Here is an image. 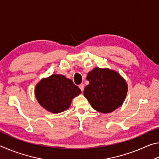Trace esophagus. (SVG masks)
Here are the masks:
<instances>
[{"instance_id": "esophagus-1", "label": "esophagus", "mask_w": 159, "mask_h": 159, "mask_svg": "<svg viewBox=\"0 0 159 159\" xmlns=\"http://www.w3.org/2000/svg\"><path fill=\"white\" fill-rule=\"evenodd\" d=\"M79 88L80 89V90L82 91H83V90H84V85H83V83H81V84H80L79 85Z\"/></svg>"}]
</instances>
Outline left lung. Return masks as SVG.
Instances as JSON below:
<instances>
[{
    "instance_id": "obj_1",
    "label": "left lung",
    "mask_w": 159,
    "mask_h": 159,
    "mask_svg": "<svg viewBox=\"0 0 159 159\" xmlns=\"http://www.w3.org/2000/svg\"><path fill=\"white\" fill-rule=\"evenodd\" d=\"M83 95L94 109L101 113H110L121 106L126 97L128 85L117 72L108 69L95 68L86 77Z\"/></svg>"
}]
</instances>
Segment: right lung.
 Returning <instances> with one entry per match:
<instances>
[{
  "label": "right lung",
  "mask_w": 159,
  "mask_h": 159,
  "mask_svg": "<svg viewBox=\"0 0 159 159\" xmlns=\"http://www.w3.org/2000/svg\"><path fill=\"white\" fill-rule=\"evenodd\" d=\"M80 93L79 88L71 80L57 74L42 79L35 90L36 99L40 104L54 114L68 109L71 99Z\"/></svg>",
  "instance_id": "1"
}]
</instances>
